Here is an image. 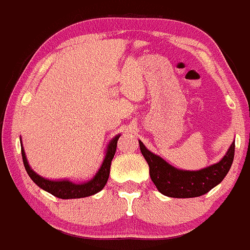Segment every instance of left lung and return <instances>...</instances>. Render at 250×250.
I'll return each mask as SVG.
<instances>
[{
  "label": "left lung",
  "instance_id": "1",
  "mask_svg": "<svg viewBox=\"0 0 250 250\" xmlns=\"http://www.w3.org/2000/svg\"><path fill=\"white\" fill-rule=\"evenodd\" d=\"M142 154L147 161L149 175L161 194L169 198H196L209 192L224 180L234 160L235 140L221 160L199 171L179 169L159 155L152 153L139 140Z\"/></svg>",
  "mask_w": 250,
  "mask_h": 250
}]
</instances>
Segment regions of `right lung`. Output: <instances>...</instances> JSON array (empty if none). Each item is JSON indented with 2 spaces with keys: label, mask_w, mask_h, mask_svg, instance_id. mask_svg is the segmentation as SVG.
<instances>
[{
  "label": "right lung",
  "mask_w": 250,
  "mask_h": 250,
  "mask_svg": "<svg viewBox=\"0 0 250 250\" xmlns=\"http://www.w3.org/2000/svg\"><path fill=\"white\" fill-rule=\"evenodd\" d=\"M120 134H117L116 137L112 138L108 143L106 151H105V157L103 159V163L99 169L97 171L91 180L86 181L83 184H77L72 183L70 180H49L41 175H38L36 172L32 171L30 165H29L28 159H26V155L22 145V139L21 140V152H22V158H23V164H24L25 171L29 174V177L31 178V180L37 185L38 187L49 192L50 194L54 196H57L60 199H79V198H86V196L93 195L96 193L101 192L104 188V186L106 185L108 180V175H110V167H111V161H112L114 153H116L117 148V143H118Z\"/></svg>",
  "instance_id": "obj_1"
}]
</instances>
